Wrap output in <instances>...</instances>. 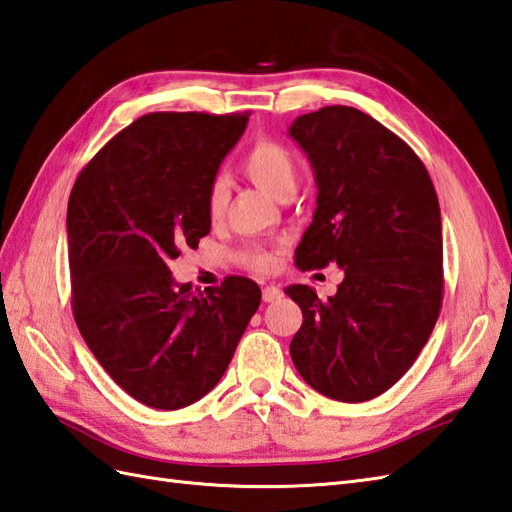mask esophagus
<instances>
[{
  "label": "esophagus",
  "instance_id": "1",
  "mask_svg": "<svg viewBox=\"0 0 512 512\" xmlns=\"http://www.w3.org/2000/svg\"><path fill=\"white\" fill-rule=\"evenodd\" d=\"M280 298H282V289H280V287L267 285V287L263 289V300H265V302H276V300H280Z\"/></svg>",
  "mask_w": 512,
  "mask_h": 512
}]
</instances>
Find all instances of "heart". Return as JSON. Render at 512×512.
Wrapping results in <instances>:
<instances>
[{"label":"heart","mask_w":512,"mask_h":512,"mask_svg":"<svg viewBox=\"0 0 512 512\" xmlns=\"http://www.w3.org/2000/svg\"><path fill=\"white\" fill-rule=\"evenodd\" d=\"M243 173L254 181L258 188H263L267 195L276 199L291 197L298 186V160L282 142L263 138L249 146L241 162ZM206 208L212 219H221L227 208V181L217 175L208 186ZM249 267L258 271L274 269L278 258L274 252L265 247H247L241 254Z\"/></svg>","instance_id":"obj_1"}]
</instances>
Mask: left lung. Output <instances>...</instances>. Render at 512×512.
Masks as SVG:
<instances>
[{
	"instance_id": "1",
	"label": "left lung",
	"mask_w": 512,
	"mask_h": 512,
	"mask_svg": "<svg viewBox=\"0 0 512 512\" xmlns=\"http://www.w3.org/2000/svg\"><path fill=\"white\" fill-rule=\"evenodd\" d=\"M289 135L317 184L295 263L344 269L328 300L306 285L285 289L302 309L293 366L328 399L370 401L412 368L438 320L445 282L436 190L410 146L359 109L304 113Z\"/></svg>"
}]
</instances>
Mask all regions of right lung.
Masks as SVG:
<instances>
[{
  "label": "right lung",
  "instance_id": "add662e5",
  "mask_svg": "<svg viewBox=\"0 0 512 512\" xmlns=\"http://www.w3.org/2000/svg\"><path fill=\"white\" fill-rule=\"evenodd\" d=\"M249 113H146L76 177L67 203L72 311L120 388L155 410L206 396L260 304L254 280L177 285L168 260L210 232L206 195Z\"/></svg>",
  "mask_w": 512,
  "mask_h": 512
}]
</instances>
